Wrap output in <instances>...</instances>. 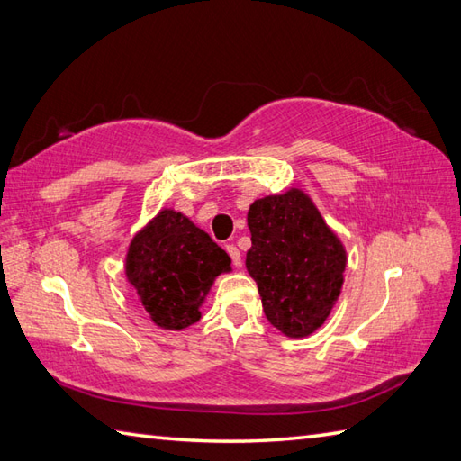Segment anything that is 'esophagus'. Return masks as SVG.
I'll use <instances>...</instances> for the list:
<instances>
[{"mask_svg":"<svg viewBox=\"0 0 461 461\" xmlns=\"http://www.w3.org/2000/svg\"><path fill=\"white\" fill-rule=\"evenodd\" d=\"M226 251H228L230 257H231V263H233L235 267H241V253H240V249L235 248V245H226Z\"/></svg>","mask_w":461,"mask_h":461,"instance_id":"esophagus-1","label":"esophagus"}]
</instances>
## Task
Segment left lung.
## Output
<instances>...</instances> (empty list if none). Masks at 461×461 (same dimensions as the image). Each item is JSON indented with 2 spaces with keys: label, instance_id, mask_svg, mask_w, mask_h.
I'll list each match as a JSON object with an SVG mask.
<instances>
[{
  "label": "left lung",
  "instance_id": "8db88e82",
  "mask_svg": "<svg viewBox=\"0 0 461 461\" xmlns=\"http://www.w3.org/2000/svg\"><path fill=\"white\" fill-rule=\"evenodd\" d=\"M248 226L251 248L245 267L259 288L267 320L286 338L314 334L344 286V241L298 186L255 200Z\"/></svg>",
  "mask_w": 461,
  "mask_h": 461
}]
</instances>
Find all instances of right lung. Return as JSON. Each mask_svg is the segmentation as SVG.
Segmentation results:
<instances>
[{
    "mask_svg": "<svg viewBox=\"0 0 461 461\" xmlns=\"http://www.w3.org/2000/svg\"><path fill=\"white\" fill-rule=\"evenodd\" d=\"M230 271V255L173 208L158 210L133 235L125 255L127 283L151 322L168 331L196 324L213 281Z\"/></svg>",
    "mask_w": 461,
    "mask_h": 461,
    "instance_id": "obj_1",
    "label": "right lung"
}]
</instances>
